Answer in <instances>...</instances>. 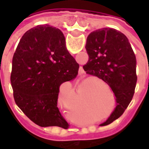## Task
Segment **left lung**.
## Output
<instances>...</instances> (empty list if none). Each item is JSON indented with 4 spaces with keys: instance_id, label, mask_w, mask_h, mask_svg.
<instances>
[{
    "instance_id": "left-lung-1",
    "label": "left lung",
    "mask_w": 149,
    "mask_h": 149,
    "mask_svg": "<svg viewBox=\"0 0 149 149\" xmlns=\"http://www.w3.org/2000/svg\"><path fill=\"white\" fill-rule=\"evenodd\" d=\"M85 49L89 58L83 66L84 71L105 82L115 95V109L100 125H107L123 114L134 95L137 81L136 56L125 35L111 28L89 33Z\"/></svg>"
}]
</instances>
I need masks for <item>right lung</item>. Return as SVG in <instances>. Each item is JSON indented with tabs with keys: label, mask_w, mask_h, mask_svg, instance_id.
Here are the masks:
<instances>
[{
	"label": "right lung",
	"mask_w": 149,
	"mask_h": 149,
	"mask_svg": "<svg viewBox=\"0 0 149 149\" xmlns=\"http://www.w3.org/2000/svg\"><path fill=\"white\" fill-rule=\"evenodd\" d=\"M79 65L59 29L40 24L21 37L13 57L11 84L17 106L40 127H68L57 107L61 89L78 73Z\"/></svg>",
	"instance_id": "1"
}]
</instances>
